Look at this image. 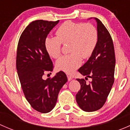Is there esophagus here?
Segmentation results:
<instances>
[{
    "mask_svg": "<svg viewBox=\"0 0 130 130\" xmlns=\"http://www.w3.org/2000/svg\"><path fill=\"white\" fill-rule=\"evenodd\" d=\"M67 78H68V80H69V81L71 80H72V78H73V77H72V76H71V75H69V74H68V75H67Z\"/></svg>",
    "mask_w": 130,
    "mask_h": 130,
    "instance_id": "34e87169",
    "label": "esophagus"
}]
</instances>
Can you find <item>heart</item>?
I'll list each match as a JSON object with an SVG mask.
<instances>
[{
  "label": "heart",
  "instance_id": "b5f03b06",
  "mask_svg": "<svg viewBox=\"0 0 130 130\" xmlns=\"http://www.w3.org/2000/svg\"><path fill=\"white\" fill-rule=\"evenodd\" d=\"M56 37H48L45 40V48L52 58H58L61 53V44L70 43V54L60 58L56 63L60 71L71 73L82 64V58L87 59L94 53L98 43V31L90 23H76L67 21L56 31Z\"/></svg>",
  "mask_w": 130,
  "mask_h": 130
}]
</instances>
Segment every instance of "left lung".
Returning <instances> with one entry per match:
<instances>
[{"instance_id": "1", "label": "left lung", "mask_w": 130, "mask_h": 130, "mask_svg": "<svg viewBox=\"0 0 130 130\" xmlns=\"http://www.w3.org/2000/svg\"><path fill=\"white\" fill-rule=\"evenodd\" d=\"M95 19L99 35L98 44L88 61L78 70L92 81L87 84L84 78H77L81 87L76 94V101L86 112L97 111L104 106L115 81L116 59L113 41L102 22L98 18Z\"/></svg>"}]
</instances>
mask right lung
Wrapping results in <instances>:
<instances>
[{
	"instance_id": "1",
	"label": "right lung",
	"mask_w": 130,
	"mask_h": 130,
	"mask_svg": "<svg viewBox=\"0 0 130 130\" xmlns=\"http://www.w3.org/2000/svg\"><path fill=\"white\" fill-rule=\"evenodd\" d=\"M58 22H31L22 32L17 48L16 69L24 96L31 107L41 113L54 108L59 92L67 81L62 71L43 79V75L54 67L46 50L45 40Z\"/></svg>"
}]
</instances>
